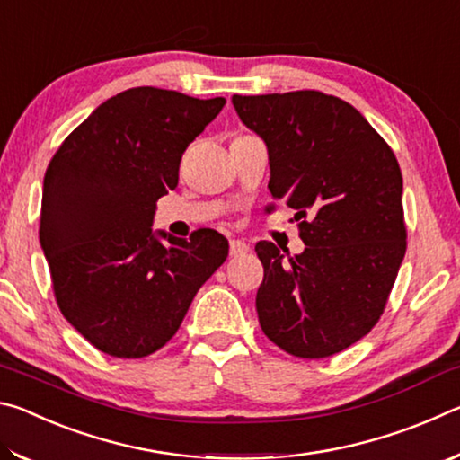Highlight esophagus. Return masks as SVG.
<instances>
[{
  "mask_svg": "<svg viewBox=\"0 0 460 460\" xmlns=\"http://www.w3.org/2000/svg\"><path fill=\"white\" fill-rule=\"evenodd\" d=\"M249 252V245L245 243V241L241 239H233L229 243V255L231 258H241V255H245Z\"/></svg>",
  "mask_w": 460,
  "mask_h": 460,
  "instance_id": "esophagus-1",
  "label": "esophagus"
}]
</instances>
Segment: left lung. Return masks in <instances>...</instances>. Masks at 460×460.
<instances>
[{
	"mask_svg": "<svg viewBox=\"0 0 460 460\" xmlns=\"http://www.w3.org/2000/svg\"><path fill=\"white\" fill-rule=\"evenodd\" d=\"M239 119L268 146L274 202L296 211L305 252L255 245L261 331L302 359L363 339L384 313L406 255L402 172L353 105L321 91L233 95Z\"/></svg>",
	"mask_w": 460,
	"mask_h": 460,
	"instance_id": "left-lung-1",
	"label": "left lung"
}]
</instances>
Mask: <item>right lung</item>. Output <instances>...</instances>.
Segmentation results:
<instances>
[{"instance_id": "1", "label": "right lung", "mask_w": 460, "mask_h": 460, "mask_svg": "<svg viewBox=\"0 0 460 460\" xmlns=\"http://www.w3.org/2000/svg\"><path fill=\"white\" fill-rule=\"evenodd\" d=\"M225 105L155 87L107 99L68 136L44 176L40 245L62 316L119 359L174 337L194 294L227 260L213 229L154 231L186 147Z\"/></svg>"}]
</instances>
